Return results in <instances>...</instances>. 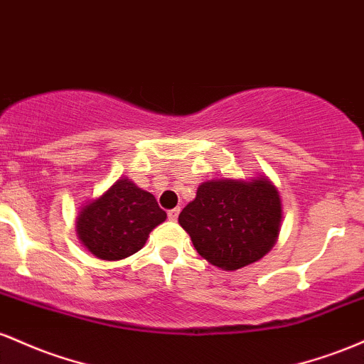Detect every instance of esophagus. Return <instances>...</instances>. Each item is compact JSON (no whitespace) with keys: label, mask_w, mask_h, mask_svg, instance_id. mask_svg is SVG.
I'll return each instance as SVG.
<instances>
[{"label":"esophagus","mask_w":364,"mask_h":364,"mask_svg":"<svg viewBox=\"0 0 364 364\" xmlns=\"http://www.w3.org/2000/svg\"><path fill=\"white\" fill-rule=\"evenodd\" d=\"M178 213H181V208H173V210H170L168 211V220H171V222H177Z\"/></svg>","instance_id":"34e87169"}]
</instances>
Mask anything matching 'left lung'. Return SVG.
<instances>
[{
    "label": "left lung",
    "instance_id": "1",
    "mask_svg": "<svg viewBox=\"0 0 364 364\" xmlns=\"http://www.w3.org/2000/svg\"><path fill=\"white\" fill-rule=\"evenodd\" d=\"M280 222V196L267 178L203 182L178 215L196 251L222 270L263 258L279 237Z\"/></svg>",
    "mask_w": 364,
    "mask_h": 364
}]
</instances>
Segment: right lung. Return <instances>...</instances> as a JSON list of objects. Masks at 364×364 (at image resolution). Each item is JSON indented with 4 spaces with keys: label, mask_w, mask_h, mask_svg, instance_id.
Wrapping results in <instances>:
<instances>
[{
    "label": "right lung",
    "mask_w": 364,
    "mask_h": 364,
    "mask_svg": "<svg viewBox=\"0 0 364 364\" xmlns=\"http://www.w3.org/2000/svg\"><path fill=\"white\" fill-rule=\"evenodd\" d=\"M166 213L153 194L120 178L100 199L80 211L77 232L94 256L124 259L146 244L149 232L165 222Z\"/></svg>",
    "instance_id": "1"
}]
</instances>
